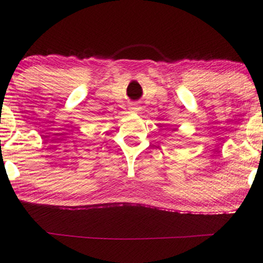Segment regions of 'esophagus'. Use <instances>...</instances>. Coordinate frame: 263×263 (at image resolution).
<instances>
[{
	"mask_svg": "<svg viewBox=\"0 0 263 263\" xmlns=\"http://www.w3.org/2000/svg\"><path fill=\"white\" fill-rule=\"evenodd\" d=\"M132 109H135V110H136V109H138V108H132Z\"/></svg>",
	"mask_w": 263,
	"mask_h": 263,
	"instance_id": "esophagus-1",
	"label": "esophagus"
}]
</instances>
